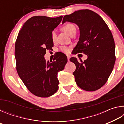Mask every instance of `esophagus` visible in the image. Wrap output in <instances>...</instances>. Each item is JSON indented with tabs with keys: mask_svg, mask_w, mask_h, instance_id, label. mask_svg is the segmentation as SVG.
I'll list each match as a JSON object with an SVG mask.
<instances>
[{
	"mask_svg": "<svg viewBox=\"0 0 124 124\" xmlns=\"http://www.w3.org/2000/svg\"><path fill=\"white\" fill-rule=\"evenodd\" d=\"M67 58H68V61H70V56H69V55H67Z\"/></svg>",
	"mask_w": 124,
	"mask_h": 124,
	"instance_id": "esophagus-1",
	"label": "esophagus"
}]
</instances>
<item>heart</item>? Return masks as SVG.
<instances>
[{
	"instance_id": "heart-1",
	"label": "heart",
	"mask_w": 124,
	"mask_h": 124,
	"mask_svg": "<svg viewBox=\"0 0 124 124\" xmlns=\"http://www.w3.org/2000/svg\"><path fill=\"white\" fill-rule=\"evenodd\" d=\"M63 30L67 33H68L69 35H71L73 32H76V28L74 24L72 23H67L66 25H64V27H63ZM56 38V30H54L51 32V39L53 41H54ZM61 51H63L66 53H68L69 52V49L67 46H62L61 47Z\"/></svg>"
}]
</instances>
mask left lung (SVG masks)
Returning a JSON list of instances; mask_svg holds the SVG:
<instances>
[{
  "label": "left lung",
  "instance_id": "obj_1",
  "mask_svg": "<svg viewBox=\"0 0 124 124\" xmlns=\"http://www.w3.org/2000/svg\"><path fill=\"white\" fill-rule=\"evenodd\" d=\"M74 23L79 27L80 37L73 49V54L83 52L86 60H70L76 69L73 75L79 87L93 91L100 89L107 82L115 61V44L107 25L97 13L90 10H81L64 16L62 23Z\"/></svg>",
  "mask_w": 124,
  "mask_h": 124
}]
</instances>
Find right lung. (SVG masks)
<instances>
[{
    "label": "right lung",
    "instance_id": "1",
    "mask_svg": "<svg viewBox=\"0 0 124 124\" xmlns=\"http://www.w3.org/2000/svg\"><path fill=\"white\" fill-rule=\"evenodd\" d=\"M63 18L34 16L25 22L17 38L15 56L18 74L27 89L40 97L53 95L58 89L57 74L64 70L67 57L56 54L53 61H46L47 50L54 46L51 32Z\"/></svg>",
    "mask_w": 124,
    "mask_h": 124
}]
</instances>
